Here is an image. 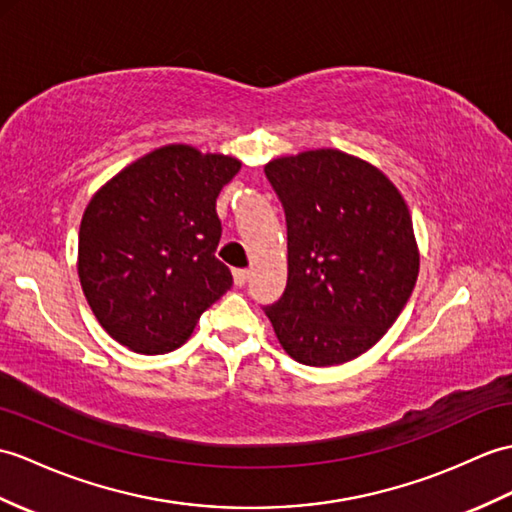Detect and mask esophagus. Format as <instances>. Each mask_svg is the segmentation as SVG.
Listing matches in <instances>:
<instances>
[{
  "label": "esophagus",
  "instance_id": "34e87169",
  "mask_svg": "<svg viewBox=\"0 0 512 512\" xmlns=\"http://www.w3.org/2000/svg\"><path fill=\"white\" fill-rule=\"evenodd\" d=\"M248 275H251V272L248 270H244V268H237V270H233V281H235V285H242L248 281Z\"/></svg>",
  "mask_w": 512,
  "mask_h": 512
}]
</instances>
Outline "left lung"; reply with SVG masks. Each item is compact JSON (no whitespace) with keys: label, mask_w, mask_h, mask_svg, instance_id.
Returning <instances> with one entry per match:
<instances>
[{"label":"left lung","mask_w":512,"mask_h":512,"mask_svg":"<svg viewBox=\"0 0 512 512\" xmlns=\"http://www.w3.org/2000/svg\"><path fill=\"white\" fill-rule=\"evenodd\" d=\"M288 222V285L264 307L285 353L336 366L395 323L419 277L410 209L364 159L318 148L266 163Z\"/></svg>","instance_id":"8db88e82"}]
</instances>
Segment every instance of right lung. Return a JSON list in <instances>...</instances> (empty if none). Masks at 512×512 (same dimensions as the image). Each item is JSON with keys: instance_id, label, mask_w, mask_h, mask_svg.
Wrapping results in <instances>:
<instances>
[{"instance_id": "add662e5", "label": "right lung", "mask_w": 512, "mask_h": 512, "mask_svg": "<svg viewBox=\"0 0 512 512\" xmlns=\"http://www.w3.org/2000/svg\"><path fill=\"white\" fill-rule=\"evenodd\" d=\"M242 163L170 144L133 161L93 194L78 235V277L106 334L159 355L192 336L233 285L216 257V200Z\"/></svg>"}]
</instances>
